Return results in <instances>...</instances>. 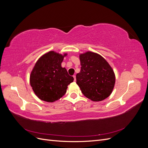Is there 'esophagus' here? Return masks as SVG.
<instances>
[{"mask_svg": "<svg viewBox=\"0 0 148 148\" xmlns=\"http://www.w3.org/2000/svg\"><path fill=\"white\" fill-rule=\"evenodd\" d=\"M73 78H74V81L76 82V76H75V75H73Z\"/></svg>", "mask_w": 148, "mask_h": 148, "instance_id": "1", "label": "esophagus"}]
</instances>
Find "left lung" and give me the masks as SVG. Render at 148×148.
I'll return each instance as SVG.
<instances>
[{
  "mask_svg": "<svg viewBox=\"0 0 148 148\" xmlns=\"http://www.w3.org/2000/svg\"><path fill=\"white\" fill-rule=\"evenodd\" d=\"M81 70L77 84L84 95L92 101H101L113 91L115 76L106 60L98 53L88 51L79 55Z\"/></svg>",
  "mask_w": 148,
  "mask_h": 148,
  "instance_id": "obj_1",
  "label": "left lung"
}]
</instances>
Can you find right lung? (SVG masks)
I'll use <instances>...</instances> for the list:
<instances>
[{"instance_id": "add662e5", "label": "right lung", "mask_w": 148, "mask_h": 148, "mask_svg": "<svg viewBox=\"0 0 148 148\" xmlns=\"http://www.w3.org/2000/svg\"><path fill=\"white\" fill-rule=\"evenodd\" d=\"M64 55L50 51L39 58L31 72L29 82L35 95L42 101L53 102L66 92L68 85L73 82L61 64Z\"/></svg>"}]
</instances>
